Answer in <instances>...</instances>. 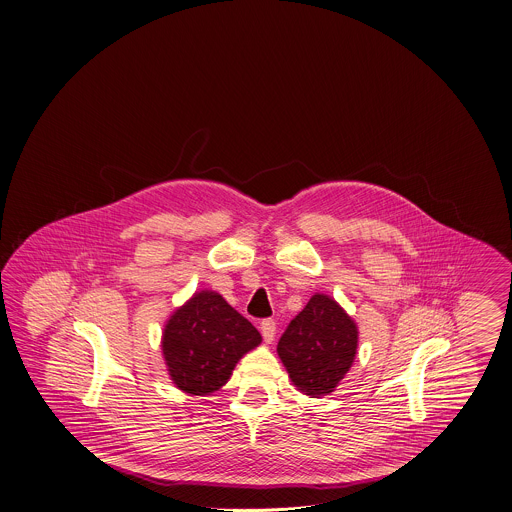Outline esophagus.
<instances>
[{"label":"esophagus","instance_id":"esophagus-1","mask_svg":"<svg viewBox=\"0 0 512 512\" xmlns=\"http://www.w3.org/2000/svg\"><path fill=\"white\" fill-rule=\"evenodd\" d=\"M260 329H262L263 340L267 344H271L275 340V335H277V323L273 322V320H263Z\"/></svg>","mask_w":512,"mask_h":512}]
</instances>
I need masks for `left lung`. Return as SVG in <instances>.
Segmentation results:
<instances>
[{
    "label": "left lung",
    "instance_id": "8db88e82",
    "mask_svg": "<svg viewBox=\"0 0 512 512\" xmlns=\"http://www.w3.org/2000/svg\"><path fill=\"white\" fill-rule=\"evenodd\" d=\"M359 342L350 314L325 293H314L278 340V357L297 391L331 395L348 374Z\"/></svg>",
    "mask_w": 512,
    "mask_h": 512
}]
</instances>
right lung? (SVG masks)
Masks as SVG:
<instances>
[{
	"label": "right lung",
	"instance_id": "obj_1",
	"mask_svg": "<svg viewBox=\"0 0 512 512\" xmlns=\"http://www.w3.org/2000/svg\"><path fill=\"white\" fill-rule=\"evenodd\" d=\"M262 335L217 292H196L162 331V357L172 383L189 396H207L232 378L239 359Z\"/></svg>",
	"mask_w": 512,
	"mask_h": 512
}]
</instances>
